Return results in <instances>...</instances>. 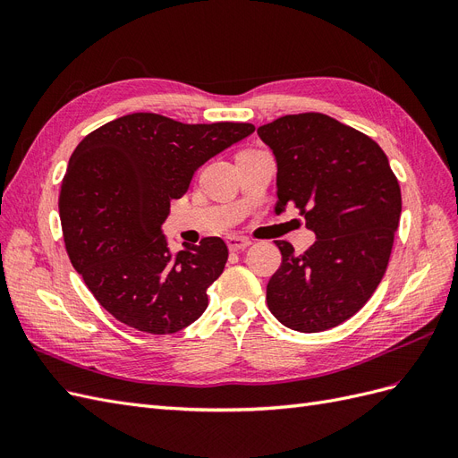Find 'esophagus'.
<instances>
[{
    "label": "esophagus",
    "mask_w": 458,
    "mask_h": 458,
    "mask_svg": "<svg viewBox=\"0 0 458 458\" xmlns=\"http://www.w3.org/2000/svg\"><path fill=\"white\" fill-rule=\"evenodd\" d=\"M227 244H229L233 252H239V250H244V248L250 246L252 242H250V239H246V237H229Z\"/></svg>",
    "instance_id": "34e87169"
}]
</instances>
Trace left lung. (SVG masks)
Instances as JSON below:
<instances>
[{
  "label": "left lung",
  "instance_id": "obj_1",
  "mask_svg": "<svg viewBox=\"0 0 458 458\" xmlns=\"http://www.w3.org/2000/svg\"><path fill=\"white\" fill-rule=\"evenodd\" d=\"M276 158L275 212L294 206L317 241L283 261L267 306L298 332L348 321L380 284L401 216V189L377 141L321 113L286 114L258 128Z\"/></svg>",
  "mask_w": 458,
  "mask_h": 458
}]
</instances>
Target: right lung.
I'll list each match as a JSON object with an SVG mask.
<instances>
[{
	"label": "right lung",
	"mask_w": 458,
	"mask_h": 458,
	"mask_svg": "<svg viewBox=\"0 0 458 458\" xmlns=\"http://www.w3.org/2000/svg\"><path fill=\"white\" fill-rule=\"evenodd\" d=\"M254 130L133 113L74 148L59 195L64 246L95 300L120 323L174 335L204 313L227 244L206 237L172 254L160 227L200 165Z\"/></svg>",
	"instance_id": "add662e5"
}]
</instances>
